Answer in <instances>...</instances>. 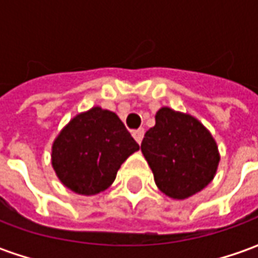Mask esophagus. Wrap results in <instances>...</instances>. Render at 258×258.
Wrapping results in <instances>:
<instances>
[{"label":"esophagus","mask_w":258,"mask_h":258,"mask_svg":"<svg viewBox=\"0 0 258 258\" xmlns=\"http://www.w3.org/2000/svg\"><path fill=\"white\" fill-rule=\"evenodd\" d=\"M144 134H145L144 129H136V131H134V132H132V135H134V138H135V141H136L138 144H141V142H142Z\"/></svg>","instance_id":"esophagus-1"}]
</instances>
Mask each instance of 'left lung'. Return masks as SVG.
I'll return each mask as SVG.
<instances>
[{
	"label": "left lung",
	"mask_w": 258,
	"mask_h": 258,
	"mask_svg": "<svg viewBox=\"0 0 258 258\" xmlns=\"http://www.w3.org/2000/svg\"><path fill=\"white\" fill-rule=\"evenodd\" d=\"M145 134L141 151L158 188L175 200L200 192L213 181L220 162L211 134L189 114L162 107Z\"/></svg>",
	"instance_id": "1"
}]
</instances>
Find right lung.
Masks as SVG:
<instances>
[{
  "instance_id": "1",
  "label": "right lung",
  "mask_w": 258,
  "mask_h": 258,
  "mask_svg": "<svg viewBox=\"0 0 258 258\" xmlns=\"http://www.w3.org/2000/svg\"><path fill=\"white\" fill-rule=\"evenodd\" d=\"M138 149L117 114L93 107L77 114L57 136L51 164L69 189L94 195L112 185L120 165Z\"/></svg>"
}]
</instances>
